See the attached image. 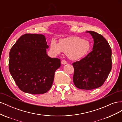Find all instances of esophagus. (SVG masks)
Segmentation results:
<instances>
[{"label":"esophagus","instance_id":"1","mask_svg":"<svg viewBox=\"0 0 122 122\" xmlns=\"http://www.w3.org/2000/svg\"><path fill=\"white\" fill-rule=\"evenodd\" d=\"M61 64H63V65H65V64H67L68 62H67V61H65V60H62L61 61Z\"/></svg>","mask_w":122,"mask_h":122}]
</instances>
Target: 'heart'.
<instances>
[{
  "mask_svg": "<svg viewBox=\"0 0 122 122\" xmlns=\"http://www.w3.org/2000/svg\"><path fill=\"white\" fill-rule=\"evenodd\" d=\"M50 48L55 54H60L63 52L68 54L71 60H77L83 57L89 52L91 43L88 40L73 36L60 40V43L52 40Z\"/></svg>",
  "mask_w": 122,
  "mask_h": 122,
  "instance_id": "b5f03b06",
  "label": "heart"
}]
</instances>
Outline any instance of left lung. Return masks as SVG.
Returning <instances> with one entry per match:
<instances>
[{
  "label": "left lung",
  "instance_id": "1",
  "mask_svg": "<svg viewBox=\"0 0 122 122\" xmlns=\"http://www.w3.org/2000/svg\"><path fill=\"white\" fill-rule=\"evenodd\" d=\"M94 39L93 50L79 61L73 63V82L76 87L91 90L100 87L105 81L112 67V49L103 36L88 31Z\"/></svg>",
  "mask_w": 122,
  "mask_h": 122
}]
</instances>
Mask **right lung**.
Returning <instances> with one entry per match:
<instances>
[{"label": "right lung", "instance_id": "add662e5", "mask_svg": "<svg viewBox=\"0 0 122 122\" xmlns=\"http://www.w3.org/2000/svg\"><path fill=\"white\" fill-rule=\"evenodd\" d=\"M43 35L21 36L10 52L9 71L19 89L31 94L46 93L52 86L54 73L61 67V60L51 58Z\"/></svg>", "mask_w": 122, "mask_h": 122}]
</instances>
